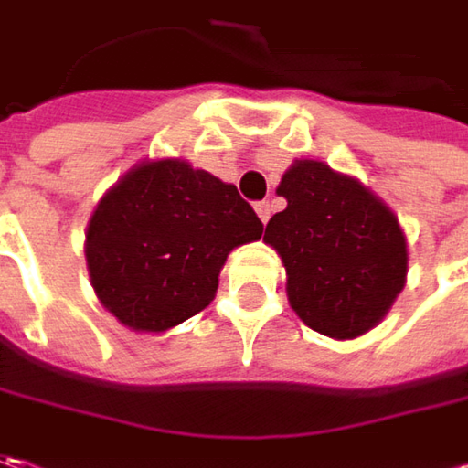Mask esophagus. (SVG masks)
Masks as SVG:
<instances>
[{"label":"esophagus","instance_id":"obj_1","mask_svg":"<svg viewBox=\"0 0 468 468\" xmlns=\"http://www.w3.org/2000/svg\"><path fill=\"white\" fill-rule=\"evenodd\" d=\"M255 210H258V216H261L262 224H268V218H271V213H273V206H271L268 200H262V203L255 206Z\"/></svg>","mask_w":468,"mask_h":468}]
</instances>
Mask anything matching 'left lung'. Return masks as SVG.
<instances>
[{
  "label": "left lung",
  "instance_id": "left-lung-1",
  "mask_svg": "<svg viewBox=\"0 0 468 468\" xmlns=\"http://www.w3.org/2000/svg\"><path fill=\"white\" fill-rule=\"evenodd\" d=\"M286 207L262 242L286 268V297L304 325L335 341L372 331L409 273L396 213L359 179L314 158H297L276 187Z\"/></svg>",
  "mask_w": 468,
  "mask_h": 468
}]
</instances>
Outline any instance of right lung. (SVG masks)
<instances>
[{
    "instance_id": "obj_1",
    "label": "right lung",
    "mask_w": 468,
    "mask_h": 468,
    "mask_svg": "<svg viewBox=\"0 0 468 468\" xmlns=\"http://www.w3.org/2000/svg\"><path fill=\"white\" fill-rule=\"evenodd\" d=\"M261 234L234 185L185 158H145L103 192L88 221L90 286L124 328L164 333L206 310L229 252Z\"/></svg>"
}]
</instances>
